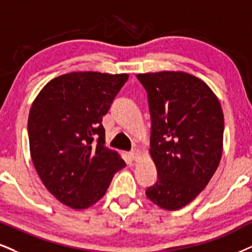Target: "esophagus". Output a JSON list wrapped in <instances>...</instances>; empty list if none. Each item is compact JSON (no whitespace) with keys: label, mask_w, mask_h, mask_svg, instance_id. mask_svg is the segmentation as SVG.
<instances>
[{"label":"esophagus","mask_w":252,"mask_h":252,"mask_svg":"<svg viewBox=\"0 0 252 252\" xmlns=\"http://www.w3.org/2000/svg\"><path fill=\"white\" fill-rule=\"evenodd\" d=\"M129 157L133 161H138L141 157V152L138 150V148H134L132 152H129Z\"/></svg>","instance_id":"obj_1"}]
</instances>
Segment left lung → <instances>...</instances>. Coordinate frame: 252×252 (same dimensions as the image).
<instances>
[{
    "label": "left lung",
    "instance_id": "1",
    "mask_svg": "<svg viewBox=\"0 0 252 252\" xmlns=\"http://www.w3.org/2000/svg\"><path fill=\"white\" fill-rule=\"evenodd\" d=\"M152 117L150 155L158 181L146 196L166 210H178L206 188L219 167L224 118L213 90L183 71L139 73Z\"/></svg>",
    "mask_w": 252,
    "mask_h": 252
}]
</instances>
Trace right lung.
Returning a JSON list of instances; mask_svg holds the SVG:
<instances>
[{"label": "right lung", "instance_id": "obj_1", "mask_svg": "<svg viewBox=\"0 0 252 252\" xmlns=\"http://www.w3.org/2000/svg\"><path fill=\"white\" fill-rule=\"evenodd\" d=\"M128 73L80 71L62 74L40 90L28 119L29 147L45 188L72 209L100 200L112 178L126 166L105 147L102 117Z\"/></svg>", "mask_w": 252, "mask_h": 252}]
</instances>
